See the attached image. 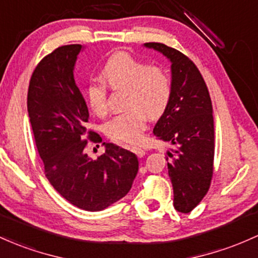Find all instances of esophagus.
I'll return each mask as SVG.
<instances>
[{"label": "esophagus", "mask_w": 258, "mask_h": 258, "mask_svg": "<svg viewBox=\"0 0 258 258\" xmlns=\"http://www.w3.org/2000/svg\"><path fill=\"white\" fill-rule=\"evenodd\" d=\"M131 151H132V152H134V153H135V154H136V155H137V157H138V158H142V157H143V155H144V154H146V152H144L142 148H140V147H132V148H131Z\"/></svg>", "instance_id": "obj_1"}]
</instances>
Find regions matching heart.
Segmentation results:
<instances>
[{
  "label": "heart",
  "instance_id": "b5f03b06",
  "mask_svg": "<svg viewBox=\"0 0 258 258\" xmlns=\"http://www.w3.org/2000/svg\"><path fill=\"white\" fill-rule=\"evenodd\" d=\"M103 82L93 81L87 88L88 100L95 115H107V84L112 89H127V110L105 126V134L116 142L136 143L146 130L147 118H158L166 111L172 98V81L168 71L152 66L127 52L112 55L101 70Z\"/></svg>",
  "mask_w": 258,
  "mask_h": 258
}]
</instances>
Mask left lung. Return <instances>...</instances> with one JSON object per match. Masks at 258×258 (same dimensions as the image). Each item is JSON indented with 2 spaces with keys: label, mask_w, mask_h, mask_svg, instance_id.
<instances>
[{
  "label": "left lung",
  "mask_w": 258,
  "mask_h": 258,
  "mask_svg": "<svg viewBox=\"0 0 258 258\" xmlns=\"http://www.w3.org/2000/svg\"><path fill=\"white\" fill-rule=\"evenodd\" d=\"M171 62L170 105L154 126L158 140L174 146L166 153L174 207L189 213L207 195L213 176L214 121L208 88L197 66L179 50L146 42Z\"/></svg>",
  "instance_id": "1"
}]
</instances>
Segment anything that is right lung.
I'll use <instances>...</instances> for the list:
<instances>
[{"label": "right lung", "instance_id": "right-lung-1", "mask_svg": "<svg viewBox=\"0 0 258 258\" xmlns=\"http://www.w3.org/2000/svg\"><path fill=\"white\" fill-rule=\"evenodd\" d=\"M82 47L63 45L39 62L30 78L27 104L45 176L73 206L98 212L128 194L138 159L114 143H103L105 153L97 159L84 152L89 141L100 143L101 137L87 130L89 112L73 77Z\"/></svg>", "mask_w": 258, "mask_h": 258}]
</instances>
